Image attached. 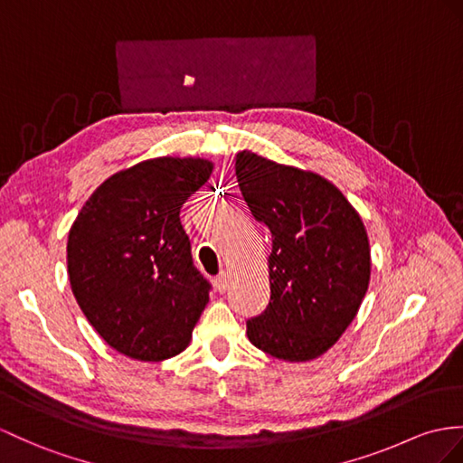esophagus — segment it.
<instances>
[{"mask_svg": "<svg viewBox=\"0 0 463 463\" xmlns=\"http://www.w3.org/2000/svg\"><path fill=\"white\" fill-rule=\"evenodd\" d=\"M213 285H216L218 292H225V288H228V279H225V273H220L216 279H213Z\"/></svg>", "mask_w": 463, "mask_h": 463, "instance_id": "esophagus-1", "label": "esophagus"}]
</instances>
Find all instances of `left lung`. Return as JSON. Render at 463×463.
Segmentation results:
<instances>
[{"mask_svg":"<svg viewBox=\"0 0 463 463\" xmlns=\"http://www.w3.org/2000/svg\"><path fill=\"white\" fill-rule=\"evenodd\" d=\"M235 176L253 218L273 235L270 300L247 320V337L277 359L308 362L328 352L362 307L371 275L364 222L320 175L241 151Z\"/></svg>","mask_w":463,"mask_h":463,"instance_id":"8db88e82","label":"left lung"}]
</instances>
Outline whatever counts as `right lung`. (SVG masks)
Here are the masks:
<instances>
[{"mask_svg": "<svg viewBox=\"0 0 463 463\" xmlns=\"http://www.w3.org/2000/svg\"><path fill=\"white\" fill-rule=\"evenodd\" d=\"M210 175L204 159L143 161L98 186L72 223V292L116 352L163 362L193 337L212 285L194 267L180 208Z\"/></svg>", "mask_w": 463, "mask_h": 463, "instance_id": "add662e5", "label": "right lung"}]
</instances>
